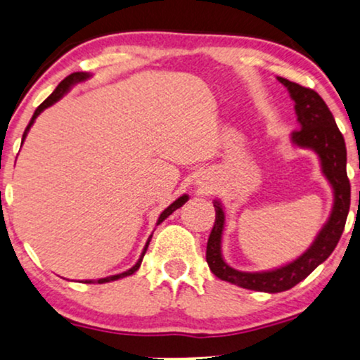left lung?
I'll return each mask as SVG.
<instances>
[{
    "instance_id": "left-lung-1",
    "label": "left lung",
    "mask_w": 360,
    "mask_h": 360,
    "mask_svg": "<svg viewBox=\"0 0 360 360\" xmlns=\"http://www.w3.org/2000/svg\"><path fill=\"white\" fill-rule=\"evenodd\" d=\"M278 82L287 86L290 96L295 101V111L300 122V129L292 132V142L295 146L316 152L321 160L323 174L334 190L331 216L319 231L314 243L297 260L267 272H240L229 267L221 254L224 211L219 201H214L216 219L206 245V262L216 277L238 287L267 293L285 292L295 287L331 255L341 239L349 206H351V184L346 172V142L341 131L338 129L331 111L323 98L311 88H304L282 77H278Z\"/></svg>"
}]
</instances>
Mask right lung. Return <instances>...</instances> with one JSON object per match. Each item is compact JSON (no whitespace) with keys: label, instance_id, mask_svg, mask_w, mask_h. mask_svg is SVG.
I'll list each match as a JSON object with an SVG mask.
<instances>
[{"label":"right lung","instance_id":"add662e5","mask_svg":"<svg viewBox=\"0 0 360 360\" xmlns=\"http://www.w3.org/2000/svg\"><path fill=\"white\" fill-rule=\"evenodd\" d=\"M86 78H90V73H86V72H75V73H70V75H68L67 78H63V80L58 83V86L56 88V90H53V93L51 96L47 98L46 101L44 103H41V105H39V108L36 111H34V115H32V117H31V121H29V124H27V127H26V131H24V134H22V142H24V139H26V136H27V132H29V129H31V126L34 124V121H36V117L41 115V112L46 110V108H49V106H52L53 103H57L58 100H60V98L65 95V93L70 90L72 88V85H75V83H78V82H83V80H86ZM188 200V196L186 195H184V196H180L179 200H175L174 203H172L169 208H165L164 211H162L160 213V216H159V219H157V224H160L162 221L164 219H167L169 218V216L174 213L175 210H179L181 205L185 203V201ZM150 239H152V236L149 239H147V243H146V248H144V250H142V254H141V257H139V260H137L136 262V265L134 267H131L129 270H126V272H122V274H117V275H111V277H106V278H100L98 280V283H106V282H111V280H117V278H122V277H127V275H132L136 272L137 269L141 267V262H142V259H144V254H146V250H147V248H149V243H150ZM93 280H86V283H91Z\"/></svg>","mask_w":360,"mask_h":360}]
</instances>
